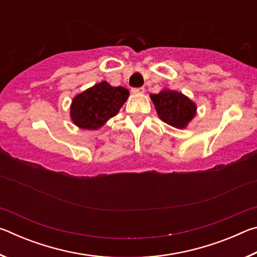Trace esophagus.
I'll list each match as a JSON object with an SVG mask.
<instances>
[{"label":"esophagus","instance_id":"1","mask_svg":"<svg viewBox=\"0 0 257 257\" xmlns=\"http://www.w3.org/2000/svg\"><path fill=\"white\" fill-rule=\"evenodd\" d=\"M132 92L133 94H143L145 92V88L144 87H138V88H133Z\"/></svg>","mask_w":257,"mask_h":257}]
</instances>
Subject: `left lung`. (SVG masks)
<instances>
[{
    "mask_svg": "<svg viewBox=\"0 0 257 257\" xmlns=\"http://www.w3.org/2000/svg\"><path fill=\"white\" fill-rule=\"evenodd\" d=\"M159 118L177 129L187 127L196 115V104L182 93L163 89L159 94L151 95Z\"/></svg>",
    "mask_w": 257,
    "mask_h": 257,
    "instance_id": "obj_1",
    "label": "left lung"
}]
</instances>
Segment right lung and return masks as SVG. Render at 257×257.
Masks as SVG:
<instances>
[{
	"label": "right lung",
	"instance_id": "add662e5",
	"mask_svg": "<svg viewBox=\"0 0 257 257\" xmlns=\"http://www.w3.org/2000/svg\"><path fill=\"white\" fill-rule=\"evenodd\" d=\"M128 96L129 90L124 87L98 82L73 97L70 106L72 122L81 129L101 128L108 119L118 114Z\"/></svg>",
	"mask_w": 257,
	"mask_h": 257
}]
</instances>
